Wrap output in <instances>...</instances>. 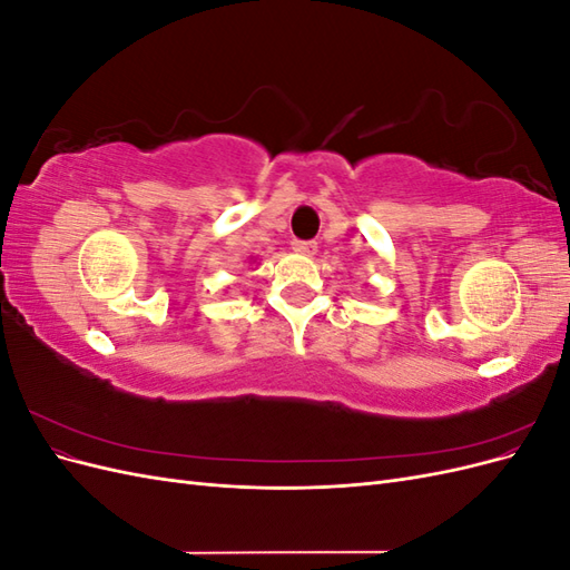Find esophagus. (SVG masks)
Returning a JSON list of instances; mask_svg holds the SVG:
<instances>
[{
	"label": "esophagus",
	"mask_w": 570,
	"mask_h": 570,
	"mask_svg": "<svg viewBox=\"0 0 570 570\" xmlns=\"http://www.w3.org/2000/svg\"><path fill=\"white\" fill-rule=\"evenodd\" d=\"M292 249H295L297 254H304V256H314L318 252V245L304 243V239H295V243H292Z\"/></svg>",
	"instance_id": "esophagus-1"
}]
</instances>
